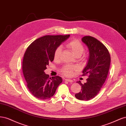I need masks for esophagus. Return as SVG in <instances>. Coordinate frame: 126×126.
Returning <instances> with one entry per match:
<instances>
[{
	"label": "esophagus",
	"mask_w": 126,
	"mask_h": 126,
	"mask_svg": "<svg viewBox=\"0 0 126 126\" xmlns=\"http://www.w3.org/2000/svg\"><path fill=\"white\" fill-rule=\"evenodd\" d=\"M65 80L66 81H67V82H70V83H72L73 81L72 79H65Z\"/></svg>",
	"instance_id": "34e87169"
}]
</instances>
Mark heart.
Segmentation results:
<instances>
[{"label":"heart","instance_id":"obj_1","mask_svg":"<svg viewBox=\"0 0 126 126\" xmlns=\"http://www.w3.org/2000/svg\"><path fill=\"white\" fill-rule=\"evenodd\" d=\"M66 46L69 49H70L76 56H79L84 51V47L82 43H80L78 40H73L66 43ZM62 49L60 47L56 48L54 52V59L58 60L59 59L61 54ZM77 68L70 65H66L63 66L60 70V72L62 75L65 76H71L73 75L74 71L76 70Z\"/></svg>","mask_w":126,"mask_h":126}]
</instances>
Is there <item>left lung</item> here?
<instances>
[{
  "label": "left lung",
  "instance_id": "8db88e82",
  "mask_svg": "<svg viewBox=\"0 0 126 126\" xmlns=\"http://www.w3.org/2000/svg\"><path fill=\"white\" fill-rule=\"evenodd\" d=\"M86 44L90 52V57L82 76L88 75L86 82H78L82 87L81 92L75 96L81 100H88L98 94L106 80L110 64V55L106 47L96 38L85 36L82 39Z\"/></svg>",
  "mask_w": 126,
  "mask_h": 126
}]
</instances>
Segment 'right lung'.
Here are the masks:
<instances>
[{"mask_svg": "<svg viewBox=\"0 0 126 126\" xmlns=\"http://www.w3.org/2000/svg\"><path fill=\"white\" fill-rule=\"evenodd\" d=\"M70 35H44L32 42L24 54L22 72L29 92L39 99H47L54 95L62 79L59 76L45 74L50 62L54 60V52Z\"/></svg>", "mask_w": 126, "mask_h": 126, "instance_id": "obj_1", "label": "right lung"}]
</instances>
